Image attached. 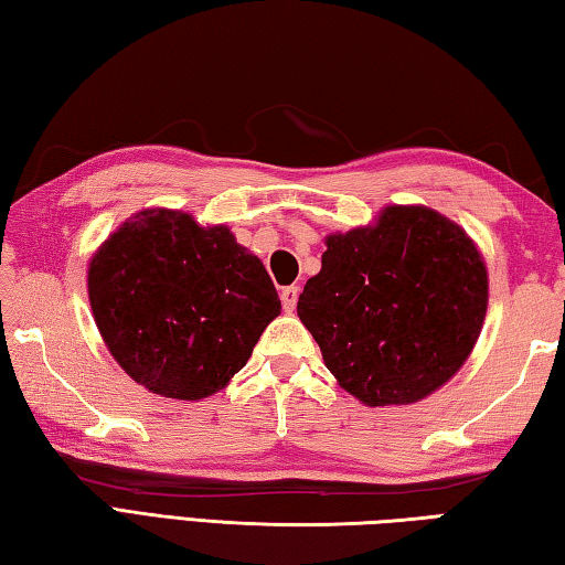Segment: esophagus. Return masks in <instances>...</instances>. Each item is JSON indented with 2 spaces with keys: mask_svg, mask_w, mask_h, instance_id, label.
<instances>
[{
  "mask_svg": "<svg viewBox=\"0 0 565 565\" xmlns=\"http://www.w3.org/2000/svg\"><path fill=\"white\" fill-rule=\"evenodd\" d=\"M297 297H300V287H295V285L282 287L280 300H282L285 312H292V310H295V307H297Z\"/></svg>",
  "mask_w": 565,
  "mask_h": 565,
  "instance_id": "1",
  "label": "esophagus"
}]
</instances>
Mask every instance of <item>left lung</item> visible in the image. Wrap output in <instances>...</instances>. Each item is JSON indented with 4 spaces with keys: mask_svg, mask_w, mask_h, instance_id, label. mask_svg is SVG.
<instances>
[{
    "mask_svg": "<svg viewBox=\"0 0 565 565\" xmlns=\"http://www.w3.org/2000/svg\"><path fill=\"white\" fill-rule=\"evenodd\" d=\"M489 282L467 233L428 206H386L374 226L327 236L297 315L339 386L366 406H408L472 354Z\"/></svg>",
    "mask_w": 565,
    "mask_h": 565,
    "instance_id": "1",
    "label": "left lung"
}]
</instances>
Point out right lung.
<instances>
[{
  "mask_svg": "<svg viewBox=\"0 0 565 565\" xmlns=\"http://www.w3.org/2000/svg\"><path fill=\"white\" fill-rule=\"evenodd\" d=\"M88 297L105 347L164 398L214 396L280 315L268 270L226 226L147 209L90 258Z\"/></svg>",
  "mask_w": 565,
  "mask_h": 565,
  "instance_id": "add662e5",
  "label": "right lung"
}]
</instances>
